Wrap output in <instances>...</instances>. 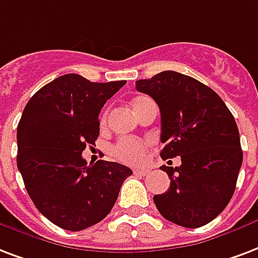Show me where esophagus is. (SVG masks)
<instances>
[{"label": "esophagus", "mask_w": 258, "mask_h": 258, "mask_svg": "<svg viewBox=\"0 0 258 258\" xmlns=\"http://www.w3.org/2000/svg\"><path fill=\"white\" fill-rule=\"evenodd\" d=\"M149 173H150L149 169H135L134 170V174H137V176H146Z\"/></svg>", "instance_id": "1"}]
</instances>
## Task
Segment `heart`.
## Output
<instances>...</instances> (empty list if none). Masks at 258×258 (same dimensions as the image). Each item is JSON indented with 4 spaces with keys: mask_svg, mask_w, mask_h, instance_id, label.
<instances>
[{
    "mask_svg": "<svg viewBox=\"0 0 258 258\" xmlns=\"http://www.w3.org/2000/svg\"><path fill=\"white\" fill-rule=\"evenodd\" d=\"M150 98L146 96H139L135 97L131 101L133 109L137 115L141 113L143 105L149 101ZM101 123H105V115L101 117ZM113 154L123 162L127 164H141L145 158V146L142 142H139L137 139H120L119 142L113 146Z\"/></svg>",
    "mask_w": 258,
    "mask_h": 258,
    "instance_id": "b5f03b06",
    "label": "heart"
}]
</instances>
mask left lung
I'll use <instances>...</instances> for the list:
<instances>
[{"instance_id": "left-lung-1", "label": "left lung", "mask_w": 258, "mask_h": 258, "mask_svg": "<svg viewBox=\"0 0 258 258\" xmlns=\"http://www.w3.org/2000/svg\"><path fill=\"white\" fill-rule=\"evenodd\" d=\"M135 88L160 107L161 158L181 157L180 166H161L170 186L155 195V206L182 227L207 225L233 198L242 165L234 116L211 88L181 73L161 72L137 81Z\"/></svg>"}]
</instances>
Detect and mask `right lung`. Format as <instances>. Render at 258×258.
Wrapping results in <instances>:
<instances>
[{
    "label": "right lung",
    "mask_w": 258,
    "mask_h": 258,
    "mask_svg": "<svg viewBox=\"0 0 258 258\" xmlns=\"http://www.w3.org/2000/svg\"><path fill=\"white\" fill-rule=\"evenodd\" d=\"M127 81L90 82L64 74L33 94L17 125V168L39 211L60 229L80 231L111 212L133 170L82 151L100 134L98 113Z\"/></svg>",
    "instance_id": "1"
}]
</instances>
